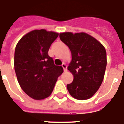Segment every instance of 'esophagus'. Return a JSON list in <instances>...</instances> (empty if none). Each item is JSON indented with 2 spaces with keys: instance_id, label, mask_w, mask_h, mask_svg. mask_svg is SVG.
<instances>
[{
  "instance_id": "esophagus-1",
  "label": "esophagus",
  "mask_w": 124,
  "mask_h": 124,
  "mask_svg": "<svg viewBox=\"0 0 124 124\" xmlns=\"http://www.w3.org/2000/svg\"><path fill=\"white\" fill-rule=\"evenodd\" d=\"M62 68H63V69H64V72H66V71H67V66L66 65V64H65V63H63L62 64Z\"/></svg>"
}]
</instances>
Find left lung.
Listing matches in <instances>:
<instances>
[{"instance_id":"left-lung-1","label":"left lung","mask_w":124,"mask_h":124,"mask_svg":"<svg viewBox=\"0 0 124 124\" xmlns=\"http://www.w3.org/2000/svg\"><path fill=\"white\" fill-rule=\"evenodd\" d=\"M60 39L70 50L72 61L68 69L74 76L67 85L72 97L78 100L91 98L101 86L107 66L104 46L85 33H60Z\"/></svg>"}]
</instances>
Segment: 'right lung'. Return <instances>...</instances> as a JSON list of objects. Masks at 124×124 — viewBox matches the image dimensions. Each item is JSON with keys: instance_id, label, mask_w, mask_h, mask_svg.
Masks as SVG:
<instances>
[{"instance_id": "right-lung-1", "label": "right lung", "mask_w": 124, "mask_h": 124, "mask_svg": "<svg viewBox=\"0 0 124 124\" xmlns=\"http://www.w3.org/2000/svg\"><path fill=\"white\" fill-rule=\"evenodd\" d=\"M58 36V33L45 29L33 30L24 35L15 47L14 66L18 82L23 91L36 100L51 95L64 72L48 55Z\"/></svg>"}]
</instances>
